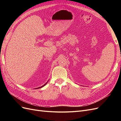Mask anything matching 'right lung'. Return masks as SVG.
Masks as SVG:
<instances>
[{"mask_svg":"<svg viewBox=\"0 0 121 121\" xmlns=\"http://www.w3.org/2000/svg\"><path fill=\"white\" fill-rule=\"evenodd\" d=\"M47 83H45V84H44V85H43L42 86H41V87H38V88H42V87H43V86H45V85H46V84H47Z\"/></svg>","mask_w":121,"mask_h":121,"instance_id":"1","label":"right lung"}]
</instances>
